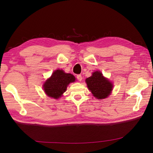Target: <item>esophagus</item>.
<instances>
[{
    "mask_svg": "<svg viewBox=\"0 0 153 153\" xmlns=\"http://www.w3.org/2000/svg\"><path fill=\"white\" fill-rule=\"evenodd\" d=\"M76 78L77 79L79 80V81H82V75H78L77 76H76Z\"/></svg>",
    "mask_w": 153,
    "mask_h": 153,
    "instance_id": "1",
    "label": "esophagus"
}]
</instances>
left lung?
Here are the masks:
<instances>
[{"label": "left lung", "instance_id": "left-lung-1", "mask_svg": "<svg viewBox=\"0 0 153 153\" xmlns=\"http://www.w3.org/2000/svg\"><path fill=\"white\" fill-rule=\"evenodd\" d=\"M85 82L88 89L98 100L106 98L113 89L112 83L104 77L100 71L92 73L91 76L86 78Z\"/></svg>", "mask_w": 153, "mask_h": 153}]
</instances>
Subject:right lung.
Returning a JSON list of instances; mask_svg holds the SVG:
<instances>
[{"instance_id": "1", "label": "right lung", "mask_w": 153, "mask_h": 153, "mask_svg": "<svg viewBox=\"0 0 153 153\" xmlns=\"http://www.w3.org/2000/svg\"><path fill=\"white\" fill-rule=\"evenodd\" d=\"M75 81V77L71 73H66L62 69H57L46 80L43 87L50 98L58 99L66 91L68 85Z\"/></svg>"}]
</instances>
